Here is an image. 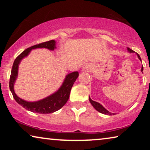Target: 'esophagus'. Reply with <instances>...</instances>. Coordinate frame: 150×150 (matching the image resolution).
Segmentation results:
<instances>
[{
    "mask_svg": "<svg viewBox=\"0 0 150 150\" xmlns=\"http://www.w3.org/2000/svg\"><path fill=\"white\" fill-rule=\"evenodd\" d=\"M91 67H90L89 65H84V66L83 67L81 71H85V72H89V71H91Z\"/></svg>",
    "mask_w": 150,
    "mask_h": 150,
    "instance_id": "esophagus-1",
    "label": "esophagus"
}]
</instances>
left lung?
<instances>
[{
  "label": "left lung",
  "mask_w": 150,
  "mask_h": 150,
  "mask_svg": "<svg viewBox=\"0 0 150 150\" xmlns=\"http://www.w3.org/2000/svg\"><path fill=\"white\" fill-rule=\"evenodd\" d=\"M127 50H128V52H130V53L135 52L134 51H133L132 50H131V49L129 48H127ZM137 57H138V58H139V60L141 61V59L140 56H139V54H137ZM141 71H142V73H143V66H142V67H141ZM89 102H90V103L91 104V105L93 106V108H95L96 110H98V112H101V113H102V114L107 115H112L115 114V113H112V112H109L108 110H106V108H104V106L102 105V104H100L99 103V102H95V101H93V100H92L91 98H90V97H89Z\"/></svg>",
  "instance_id": "1"
}]
</instances>
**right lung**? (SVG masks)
<instances>
[{
    "mask_svg": "<svg viewBox=\"0 0 150 150\" xmlns=\"http://www.w3.org/2000/svg\"><path fill=\"white\" fill-rule=\"evenodd\" d=\"M56 42L54 40H50L42 44H39L33 46L23 51L14 61L12 66L11 76L9 80V89L12 93L13 97L16 102L22 107L33 112L41 114L52 113L58 110L65 105L69 99V93L74 83L79 77V74L78 71L69 73L65 76L62 85L59 89L54 93L38 101L28 102L24 100L16 95L14 91V84L18 76V67L21 61L30 54L32 50L37 48H46L50 50H54L56 49Z\"/></svg>",
    "mask_w": 150,
    "mask_h": 150,
    "instance_id": "add662e5",
    "label": "right lung"
}]
</instances>
